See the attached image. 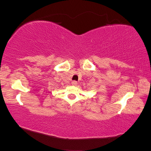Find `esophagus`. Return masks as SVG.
Here are the masks:
<instances>
[{
	"label": "esophagus",
	"mask_w": 151,
	"mask_h": 151,
	"mask_svg": "<svg viewBox=\"0 0 151 151\" xmlns=\"http://www.w3.org/2000/svg\"><path fill=\"white\" fill-rule=\"evenodd\" d=\"M72 84L73 86H76V85L77 84V81H72Z\"/></svg>",
	"instance_id": "esophagus-1"
}]
</instances>
